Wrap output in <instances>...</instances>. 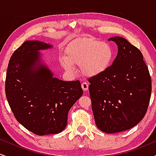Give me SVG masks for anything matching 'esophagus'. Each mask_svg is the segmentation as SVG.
Instances as JSON below:
<instances>
[{
    "instance_id": "1",
    "label": "esophagus",
    "mask_w": 156,
    "mask_h": 156,
    "mask_svg": "<svg viewBox=\"0 0 156 156\" xmlns=\"http://www.w3.org/2000/svg\"><path fill=\"white\" fill-rule=\"evenodd\" d=\"M81 87L83 91H87L89 89V84L87 83V82H83V83H81Z\"/></svg>"
}]
</instances>
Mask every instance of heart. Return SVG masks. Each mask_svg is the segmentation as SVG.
Masks as SVG:
<instances>
[{"mask_svg": "<svg viewBox=\"0 0 156 156\" xmlns=\"http://www.w3.org/2000/svg\"><path fill=\"white\" fill-rule=\"evenodd\" d=\"M113 58L112 46L92 37H82L68 44L65 55L58 58L62 67L69 74L76 72L80 65L81 72L87 76H97L104 73Z\"/></svg>", "mask_w": 156, "mask_h": 156, "instance_id": "1", "label": "heart"}]
</instances>
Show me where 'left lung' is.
Here are the masks:
<instances>
[{
  "label": "left lung",
  "instance_id": "1",
  "mask_svg": "<svg viewBox=\"0 0 156 156\" xmlns=\"http://www.w3.org/2000/svg\"><path fill=\"white\" fill-rule=\"evenodd\" d=\"M118 46L112 65L89 78V94L96 125L114 133L136 126L147 111L152 92L148 67L141 51L120 37L108 39Z\"/></svg>",
  "mask_w": 156,
  "mask_h": 156
}]
</instances>
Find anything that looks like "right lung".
I'll list each match as a JSON object with an SVG mask.
<instances>
[{"label":"right lung","instance_id":"right-lung-1","mask_svg":"<svg viewBox=\"0 0 156 156\" xmlns=\"http://www.w3.org/2000/svg\"><path fill=\"white\" fill-rule=\"evenodd\" d=\"M51 47L39 41L23 42L11 56L5 82L7 101L16 119L39 136L63 131L69 109L83 94L79 80L53 78L41 62L39 51Z\"/></svg>","mask_w":156,"mask_h":156}]
</instances>
